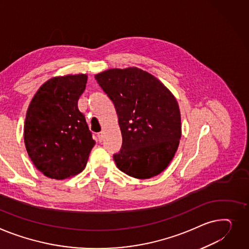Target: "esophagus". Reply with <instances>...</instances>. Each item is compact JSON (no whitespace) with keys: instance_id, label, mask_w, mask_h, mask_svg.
Wrapping results in <instances>:
<instances>
[{"instance_id":"34e87169","label":"esophagus","mask_w":249,"mask_h":249,"mask_svg":"<svg viewBox=\"0 0 249 249\" xmlns=\"http://www.w3.org/2000/svg\"><path fill=\"white\" fill-rule=\"evenodd\" d=\"M97 137H98V140L101 142L103 139V132H99V133L97 134Z\"/></svg>"}]
</instances>
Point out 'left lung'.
<instances>
[{
	"instance_id": "left-lung-1",
	"label": "left lung",
	"mask_w": 249,
	"mask_h": 249,
	"mask_svg": "<svg viewBox=\"0 0 249 249\" xmlns=\"http://www.w3.org/2000/svg\"><path fill=\"white\" fill-rule=\"evenodd\" d=\"M118 115L122 148L113 159L119 170L139 179L166 169L181 137L176 99L162 83L138 68L110 69L95 76Z\"/></svg>"
}]
</instances>
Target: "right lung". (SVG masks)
<instances>
[{
	"mask_svg": "<svg viewBox=\"0 0 249 249\" xmlns=\"http://www.w3.org/2000/svg\"><path fill=\"white\" fill-rule=\"evenodd\" d=\"M86 75L47 81L27 111L24 139L36 168L52 179H65L85 168L95 145L85 116L78 109Z\"/></svg>",
	"mask_w": 249,
	"mask_h": 249,
	"instance_id": "1",
	"label": "right lung"
}]
</instances>
